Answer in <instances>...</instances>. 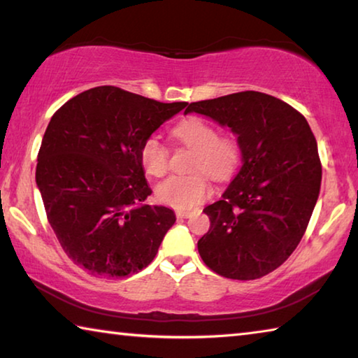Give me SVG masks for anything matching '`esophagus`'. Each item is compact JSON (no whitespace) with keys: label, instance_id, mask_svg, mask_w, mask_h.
<instances>
[{"label":"esophagus","instance_id":"esophagus-1","mask_svg":"<svg viewBox=\"0 0 358 358\" xmlns=\"http://www.w3.org/2000/svg\"><path fill=\"white\" fill-rule=\"evenodd\" d=\"M177 217H180V220H186V217H191L192 216V211H187V210H178L177 213Z\"/></svg>","mask_w":358,"mask_h":358}]
</instances>
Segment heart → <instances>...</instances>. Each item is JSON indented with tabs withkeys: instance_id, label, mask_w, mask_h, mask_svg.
<instances>
[{
	"instance_id": "obj_1",
	"label": "heart",
	"mask_w": 358,
	"mask_h": 358,
	"mask_svg": "<svg viewBox=\"0 0 358 358\" xmlns=\"http://www.w3.org/2000/svg\"><path fill=\"white\" fill-rule=\"evenodd\" d=\"M180 143L194 150L191 171L186 177H169L156 186V197L169 207L187 210L196 207L210 194L208 177L227 180L240 164V145L232 136H217V129L207 120L191 117L173 128ZM141 162L145 172L162 177L169 169V148L156 136L148 137L141 147Z\"/></svg>"
}]
</instances>
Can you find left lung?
Here are the masks:
<instances>
[{
  "instance_id": "obj_1",
  "label": "left lung",
  "mask_w": 358,
  "mask_h": 358,
  "mask_svg": "<svg viewBox=\"0 0 358 358\" xmlns=\"http://www.w3.org/2000/svg\"><path fill=\"white\" fill-rule=\"evenodd\" d=\"M237 136L241 164L221 201L203 208L210 229L197 241L205 265L230 280H257L299 246L317 202L322 166L306 118L287 102L241 92L191 102Z\"/></svg>"
}]
</instances>
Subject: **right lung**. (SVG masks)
Masks as SVG:
<instances>
[{"label": "right lung", "mask_w": 358, "mask_h": 358, "mask_svg": "<svg viewBox=\"0 0 358 358\" xmlns=\"http://www.w3.org/2000/svg\"><path fill=\"white\" fill-rule=\"evenodd\" d=\"M186 106L104 85L53 113L39 148L36 183L59 245L90 275L138 273L173 226L171 208L143 203L151 187L141 147Z\"/></svg>", "instance_id": "add662e5"}]
</instances>
